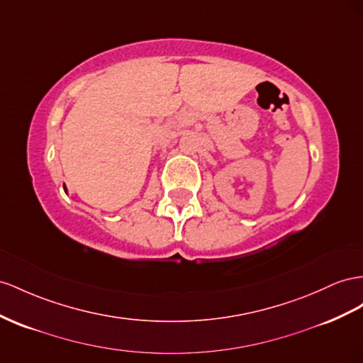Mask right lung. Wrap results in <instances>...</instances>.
I'll return each mask as SVG.
<instances>
[{"label":"right lung","instance_id":"1","mask_svg":"<svg viewBox=\"0 0 363 363\" xmlns=\"http://www.w3.org/2000/svg\"><path fill=\"white\" fill-rule=\"evenodd\" d=\"M64 191H65V194H68V191H67V186L64 184Z\"/></svg>","mask_w":363,"mask_h":363}]
</instances>
